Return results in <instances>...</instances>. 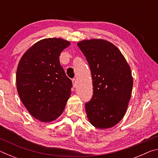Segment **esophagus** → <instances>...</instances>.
I'll use <instances>...</instances> for the list:
<instances>
[{
  "label": "esophagus",
  "mask_w": 158,
  "mask_h": 158,
  "mask_svg": "<svg viewBox=\"0 0 158 158\" xmlns=\"http://www.w3.org/2000/svg\"><path fill=\"white\" fill-rule=\"evenodd\" d=\"M73 85L74 88H76L77 85V80L75 79H73Z\"/></svg>",
  "instance_id": "obj_1"
}]
</instances>
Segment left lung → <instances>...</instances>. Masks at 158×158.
I'll return each instance as SVG.
<instances>
[{
	"instance_id": "1",
	"label": "left lung",
	"mask_w": 158,
	"mask_h": 158,
	"mask_svg": "<svg viewBox=\"0 0 158 158\" xmlns=\"http://www.w3.org/2000/svg\"><path fill=\"white\" fill-rule=\"evenodd\" d=\"M77 45L89 63L93 95L85 103L89 122L99 129L112 127L127 111L133 85L129 64L118 48L102 39L85 40Z\"/></svg>"
}]
</instances>
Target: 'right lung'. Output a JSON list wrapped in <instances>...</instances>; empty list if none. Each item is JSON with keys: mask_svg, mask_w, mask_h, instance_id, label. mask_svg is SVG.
I'll list each match as a JSON object with an SVG mask.
<instances>
[{"mask_svg": "<svg viewBox=\"0 0 158 158\" xmlns=\"http://www.w3.org/2000/svg\"><path fill=\"white\" fill-rule=\"evenodd\" d=\"M70 42L46 38L24 53L18 64V94L32 116L44 123L55 121L64 111L71 94V80L60 65V53Z\"/></svg>", "mask_w": 158, "mask_h": 158, "instance_id": "obj_1", "label": "right lung"}]
</instances>
